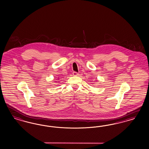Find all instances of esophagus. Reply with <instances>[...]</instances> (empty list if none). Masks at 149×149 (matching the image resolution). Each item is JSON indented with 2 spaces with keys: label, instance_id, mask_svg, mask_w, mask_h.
<instances>
[{
  "label": "esophagus",
  "instance_id": "1",
  "mask_svg": "<svg viewBox=\"0 0 149 149\" xmlns=\"http://www.w3.org/2000/svg\"><path fill=\"white\" fill-rule=\"evenodd\" d=\"M72 75H73L74 76H78V75H79V74L77 72H72Z\"/></svg>",
  "mask_w": 149,
  "mask_h": 149
}]
</instances>
